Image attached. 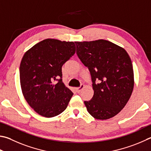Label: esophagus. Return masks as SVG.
<instances>
[{"label":"esophagus","instance_id":"obj_1","mask_svg":"<svg viewBox=\"0 0 151 151\" xmlns=\"http://www.w3.org/2000/svg\"><path fill=\"white\" fill-rule=\"evenodd\" d=\"M84 85L83 84H81L80 86L78 87V88H76V92H77L78 93H80L81 90L84 88Z\"/></svg>","mask_w":151,"mask_h":151}]
</instances>
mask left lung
Wrapping results in <instances>:
<instances>
[{
  "label": "left lung",
  "instance_id": "1",
  "mask_svg": "<svg viewBox=\"0 0 151 151\" xmlns=\"http://www.w3.org/2000/svg\"><path fill=\"white\" fill-rule=\"evenodd\" d=\"M76 54L91 75L94 96L84 101L87 111L97 119L113 117L124 108L132 94L134 75L124 49L107 40L75 42Z\"/></svg>",
  "mask_w": 151,
  "mask_h": 151
}]
</instances>
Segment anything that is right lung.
<instances>
[{
    "label": "right lung",
    "instance_id": "1",
    "mask_svg": "<svg viewBox=\"0 0 151 151\" xmlns=\"http://www.w3.org/2000/svg\"><path fill=\"white\" fill-rule=\"evenodd\" d=\"M74 42L46 39L24 55L20 65L22 90L38 114L52 117L61 114L73 93L62 81V66L75 53Z\"/></svg>",
    "mask_w": 151,
    "mask_h": 151
}]
</instances>
